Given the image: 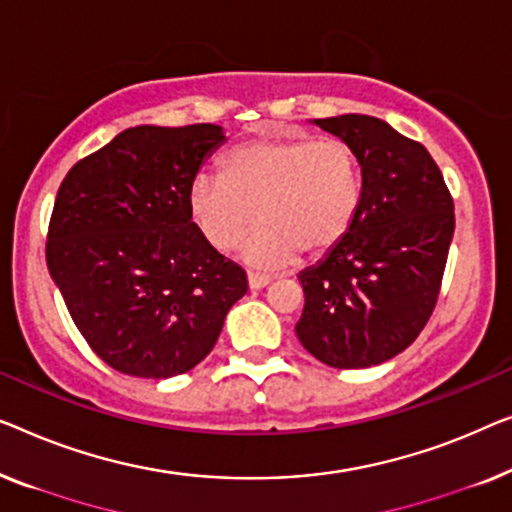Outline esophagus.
Here are the masks:
<instances>
[{
    "instance_id": "esophagus-1",
    "label": "esophagus",
    "mask_w": 512,
    "mask_h": 512,
    "mask_svg": "<svg viewBox=\"0 0 512 512\" xmlns=\"http://www.w3.org/2000/svg\"><path fill=\"white\" fill-rule=\"evenodd\" d=\"M269 283H271L269 276H259V273H250L248 276L250 290H262V287H266Z\"/></svg>"
}]
</instances>
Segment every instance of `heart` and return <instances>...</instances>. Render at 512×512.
<instances>
[{"label":"heart","mask_w":512,"mask_h":512,"mask_svg":"<svg viewBox=\"0 0 512 512\" xmlns=\"http://www.w3.org/2000/svg\"><path fill=\"white\" fill-rule=\"evenodd\" d=\"M362 206V164L341 139L306 132H269L236 143L222 157L220 176L199 174L187 208L199 234L229 253L253 225L243 259L278 269L294 255H327L352 232Z\"/></svg>","instance_id":"obj_1"}]
</instances>
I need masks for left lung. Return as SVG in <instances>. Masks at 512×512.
Masks as SVG:
<instances>
[{"label": "left lung", "mask_w": 512, "mask_h": 512, "mask_svg": "<svg viewBox=\"0 0 512 512\" xmlns=\"http://www.w3.org/2000/svg\"><path fill=\"white\" fill-rule=\"evenodd\" d=\"M355 148L362 206L341 246L299 273V341L322 364L366 369L399 355L434 311L455 206L427 148L371 115L313 120Z\"/></svg>", "instance_id": "obj_1"}]
</instances>
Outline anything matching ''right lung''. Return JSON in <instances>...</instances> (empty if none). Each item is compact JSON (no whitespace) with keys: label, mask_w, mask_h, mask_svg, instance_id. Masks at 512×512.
Wrapping results in <instances>:
<instances>
[{"label":"right lung","mask_w":512,"mask_h":512,"mask_svg":"<svg viewBox=\"0 0 512 512\" xmlns=\"http://www.w3.org/2000/svg\"><path fill=\"white\" fill-rule=\"evenodd\" d=\"M225 141L211 122L129 127L57 190L50 278L115 371L160 380L194 369L248 292L246 271L208 246L187 208L192 181Z\"/></svg>","instance_id":"1"}]
</instances>
